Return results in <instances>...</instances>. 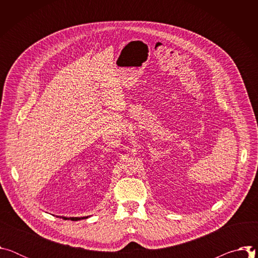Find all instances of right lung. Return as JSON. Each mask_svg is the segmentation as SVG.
Masks as SVG:
<instances>
[{
    "label": "right lung",
    "mask_w": 258,
    "mask_h": 258,
    "mask_svg": "<svg viewBox=\"0 0 258 258\" xmlns=\"http://www.w3.org/2000/svg\"><path fill=\"white\" fill-rule=\"evenodd\" d=\"M87 217H88V216L82 217V218H81V217H70V219H71V220H79V219H84V218H87ZM63 218H64V219H68V218H66V217H63Z\"/></svg>",
    "instance_id": "1"
}]
</instances>
